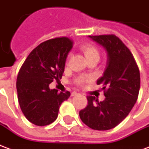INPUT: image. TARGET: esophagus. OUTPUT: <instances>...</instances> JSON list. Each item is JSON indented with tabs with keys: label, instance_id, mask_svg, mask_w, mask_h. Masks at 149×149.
I'll use <instances>...</instances> for the list:
<instances>
[{
	"label": "esophagus",
	"instance_id": "esophagus-1",
	"mask_svg": "<svg viewBox=\"0 0 149 149\" xmlns=\"http://www.w3.org/2000/svg\"><path fill=\"white\" fill-rule=\"evenodd\" d=\"M78 94H79V93H77L76 91H74V92L71 93V96H75V95H77Z\"/></svg>",
	"mask_w": 149,
	"mask_h": 149
}]
</instances>
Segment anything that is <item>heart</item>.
<instances>
[{"label": "heart", "mask_w": 149, "mask_h": 149, "mask_svg": "<svg viewBox=\"0 0 149 149\" xmlns=\"http://www.w3.org/2000/svg\"><path fill=\"white\" fill-rule=\"evenodd\" d=\"M81 50L83 52V54L85 55L87 61H91V60H97L98 61L100 58V52L98 48L95 45L92 44V43H85L81 47ZM68 58H69V56H68ZM91 79L92 78L91 76L82 75L77 78L74 80V82L78 86H82L86 82H91Z\"/></svg>", "instance_id": "heart-1"}]
</instances>
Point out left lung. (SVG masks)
Returning a JSON list of instances; mask_svg holds the SVG:
<instances>
[{
	"instance_id": "1",
	"label": "left lung",
	"mask_w": 149,
	"mask_h": 149,
	"mask_svg": "<svg viewBox=\"0 0 149 149\" xmlns=\"http://www.w3.org/2000/svg\"><path fill=\"white\" fill-rule=\"evenodd\" d=\"M107 52V63L97 85H102L106 98L98 102L87 96L88 105L80 110L83 123L95 130H111L130 113L137 100L141 86L140 70L133 55L115 35L89 36Z\"/></svg>"
}]
</instances>
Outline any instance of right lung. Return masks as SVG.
Here are the masks:
<instances>
[{"label":"right lung","mask_w":149,"mask_h":149,"mask_svg":"<svg viewBox=\"0 0 149 149\" xmlns=\"http://www.w3.org/2000/svg\"><path fill=\"white\" fill-rule=\"evenodd\" d=\"M73 47L68 37L46 40L32 50L17 75V90L20 109L25 118L38 126L54 122L62 102L70 93L50 89L54 80L61 79L67 55Z\"/></svg>","instance_id":"add662e5"}]
</instances>
